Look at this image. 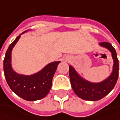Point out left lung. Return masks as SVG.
I'll return each mask as SVG.
<instances>
[{
  "instance_id": "left-lung-1",
  "label": "left lung",
  "mask_w": 120,
  "mask_h": 120,
  "mask_svg": "<svg viewBox=\"0 0 120 120\" xmlns=\"http://www.w3.org/2000/svg\"><path fill=\"white\" fill-rule=\"evenodd\" d=\"M100 46L108 49L114 60L113 71L105 81L99 83L89 82L79 76L74 69L69 66V78L75 94L80 98L89 101H97L107 95L115 87L119 76V61L115 49L108 42H101Z\"/></svg>"
}]
</instances>
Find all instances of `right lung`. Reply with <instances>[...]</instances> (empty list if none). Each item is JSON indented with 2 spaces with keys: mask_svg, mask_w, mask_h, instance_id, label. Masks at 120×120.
Returning a JSON list of instances; mask_svg holds the SVG:
<instances>
[{
  "mask_svg": "<svg viewBox=\"0 0 120 120\" xmlns=\"http://www.w3.org/2000/svg\"><path fill=\"white\" fill-rule=\"evenodd\" d=\"M21 35L12 42L3 61V70L5 79L11 90L22 99L27 101H36L45 97L51 88L52 79L60 61L49 64L39 72L30 75H21L15 73L11 67V51L19 41Z\"/></svg>",
  "mask_w": 120,
  "mask_h": 120,
  "instance_id": "right-lung-1",
  "label": "right lung"
}]
</instances>
